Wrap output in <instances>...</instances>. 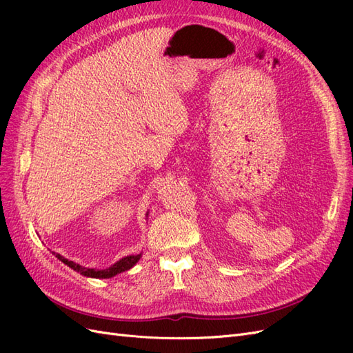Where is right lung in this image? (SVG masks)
I'll return each mask as SVG.
<instances>
[{
  "instance_id": "add662e5",
  "label": "right lung",
  "mask_w": 353,
  "mask_h": 353,
  "mask_svg": "<svg viewBox=\"0 0 353 353\" xmlns=\"http://www.w3.org/2000/svg\"><path fill=\"white\" fill-rule=\"evenodd\" d=\"M54 254H56L57 259H60L63 263H66L68 266H70L72 270L81 272V274L85 275V276H92V279H110V276H114L116 274L131 270L132 266H134L138 261H140V258H141V254L126 256V258L121 259L119 262H116L113 266H110V268L103 270V271H97V270L83 268V266H81V265H78V263H74V262H72V261H68L66 258H63V256L59 254V253H54Z\"/></svg>"
}]
</instances>
